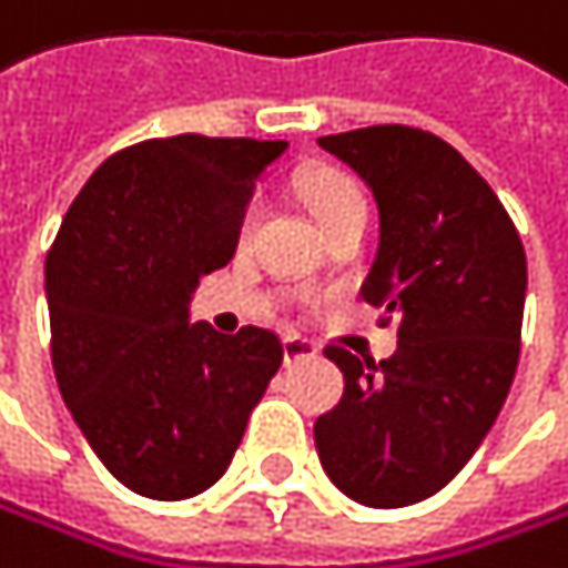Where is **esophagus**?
I'll return each instance as SVG.
<instances>
[{"label": "esophagus", "mask_w": 568, "mask_h": 568, "mask_svg": "<svg viewBox=\"0 0 568 568\" xmlns=\"http://www.w3.org/2000/svg\"><path fill=\"white\" fill-rule=\"evenodd\" d=\"M316 354H320V347L310 344L306 337H286V341H282V357H286V364H300V361H310Z\"/></svg>", "instance_id": "1"}]
</instances>
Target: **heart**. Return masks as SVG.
<instances>
[{
	"label": "heart",
	"instance_id": "b5f03b06",
	"mask_svg": "<svg viewBox=\"0 0 568 568\" xmlns=\"http://www.w3.org/2000/svg\"><path fill=\"white\" fill-rule=\"evenodd\" d=\"M300 190H303L306 207L316 214V221L323 227H331V224H337V221H344L351 214H367V201H364L361 186L341 170H331V166L313 170V173L303 176ZM258 211H262V204L248 201V207L242 214V224H237V237H242V242H248V237H252Z\"/></svg>",
	"mask_w": 568,
	"mask_h": 568
}]
</instances>
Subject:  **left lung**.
<instances>
[{"mask_svg": "<svg viewBox=\"0 0 568 568\" xmlns=\"http://www.w3.org/2000/svg\"><path fill=\"white\" fill-rule=\"evenodd\" d=\"M375 193L378 255L361 296L398 320L388 361L323 354L344 398L316 419V453L364 508H405L467 467L505 405L521 354L528 265L487 180L433 132L367 125L323 135Z\"/></svg>", "mask_w": 568, "mask_h": 568, "instance_id": "obj_1", "label": "left lung"}]
</instances>
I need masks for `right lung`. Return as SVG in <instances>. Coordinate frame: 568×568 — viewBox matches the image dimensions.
Wrapping results in <instances>:
<instances>
[{"mask_svg":"<svg viewBox=\"0 0 568 568\" xmlns=\"http://www.w3.org/2000/svg\"><path fill=\"white\" fill-rule=\"evenodd\" d=\"M286 149L170 135L108 156L47 255L50 357L74 423L115 480L183 500L221 480L282 364L262 326L190 323L201 275L224 268L258 173Z\"/></svg>","mask_w":568,"mask_h":568,"instance_id":"obj_1","label":"right lung"}]
</instances>
